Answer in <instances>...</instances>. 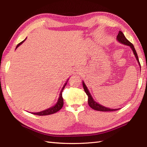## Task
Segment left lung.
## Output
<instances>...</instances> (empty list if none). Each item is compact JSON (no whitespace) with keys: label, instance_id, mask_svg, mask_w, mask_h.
Segmentation results:
<instances>
[{"label":"left lung","instance_id":"8db88e82","mask_svg":"<svg viewBox=\"0 0 147 147\" xmlns=\"http://www.w3.org/2000/svg\"><path fill=\"white\" fill-rule=\"evenodd\" d=\"M117 40L119 43L124 44V45H127V46L130 47L131 48V49L133 51V53H134V55L136 56V59L138 62V63H139V64L140 67V62H139V57H138L137 52L135 50L134 45H133L132 43H131L125 37V36H124V35L123 34V33L121 32V31H120V30L119 31V33L117 35ZM83 88H84V91H85L87 96H88V104H89V105H90V107L92 108V109H94V110H97V111H102V112H112V111H116L117 110H119V109H109L107 107H105L98 104L97 102H96L94 99H93V98H92L91 94H90V91H88L86 86L85 85V84H84V83L83 82Z\"/></svg>","mask_w":147,"mask_h":147}]
</instances>
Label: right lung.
Segmentation results:
<instances>
[{"label":"right lung","mask_w":147,"mask_h":147,"mask_svg":"<svg viewBox=\"0 0 147 147\" xmlns=\"http://www.w3.org/2000/svg\"><path fill=\"white\" fill-rule=\"evenodd\" d=\"M25 40H24L23 42H21V43H20L18 45L16 46V48H17L18 47L21 45V44L23 43L24 42ZM68 80H67V81L66 82V83L64 84V86L63 87V88H62V90H61V92H60V94H59V99H58V100H57V103H56V104L55 106L51 107L49 108V109H48L47 110L42 111V112H37V113H32L34 114V115H39V116H44V115H48L53 114V113H56L57 112H58L59 110H60L62 109V107H63V104H64V100H63V96H62V92H63V90L64 89L65 85L67 84V82H68Z\"/></svg>","instance_id":"1"}]
</instances>
